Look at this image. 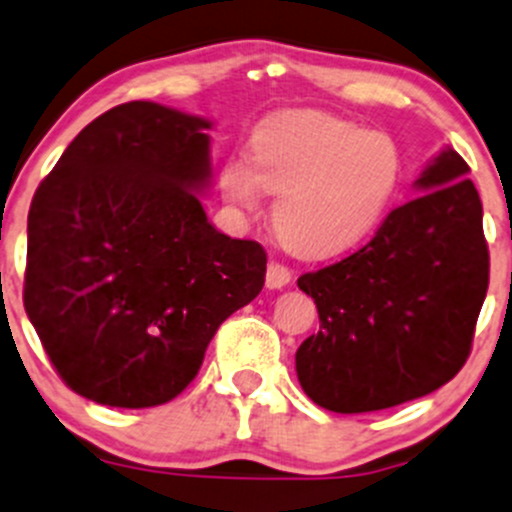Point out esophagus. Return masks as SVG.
<instances>
[{"mask_svg":"<svg viewBox=\"0 0 512 512\" xmlns=\"http://www.w3.org/2000/svg\"><path fill=\"white\" fill-rule=\"evenodd\" d=\"M290 280H292L290 267H285L282 262H277V260H272L270 265H267L265 282H267V287H270V290H280V287H285Z\"/></svg>","mask_w":512,"mask_h":512,"instance_id":"1","label":"esophagus"}]
</instances>
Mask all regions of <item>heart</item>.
<instances>
[{
    "instance_id": "heart-1",
    "label": "heart",
    "mask_w": 512,
    "mask_h": 512,
    "mask_svg": "<svg viewBox=\"0 0 512 512\" xmlns=\"http://www.w3.org/2000/svg\"><path fill=\"white\" fill-rule=\"evenodd\" d=\"M403 160L388 135L362 132L325 112H280L262 119L247 142V162L222 165L230 202L255 207L272 192V227L282 245L307 260L340 255L380 222L400 182Z\"/></svg>"
}]
</instances>
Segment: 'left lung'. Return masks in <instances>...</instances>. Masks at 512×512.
I'll use <instances>...</instances> for the list:
<instances>
[{
	"instance_id": "1",
	"label": "left lung",
	"mask_w": 512,
	"mask_h": 512,
	"mask_svg": "<svg viewBox=\"0 0 512 512\" xmlns=\"http://www.w3.org/2000/svg\"><path fill=\"white\" fill-rule=\"evenodd\" d=\"M468 162L443 150L345 260L297 280L320 330L295 355L297 380L332 413H372L443 388L465 365L488 292L483 205Z\"/></svg>"
}]
</instances>
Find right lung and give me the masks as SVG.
<instances>
[{
    "instance_id": "obj_1",
    "label": "right lung",
    "mask_w": 512,
    "mask_h": 512,
    "mask_svg": "<svg viewBox=\"0 0 512 512\" xmlns=\"http://www.w3.org/2000/svg\"><path fill=\"white\" fill-rule=\"evenodd\" d=\"M202 117L127 102L89 122L34 192L24 310L67 388L155 408L195 380L217 327L260 295L267 255L210 225Z\"/></svg>"
}]
</instances>
